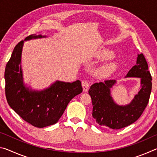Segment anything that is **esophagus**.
<instances>
[{
	"label": "esophagus",
	"mask_w": 157,
	"mask_h": 157,
	"mask_svg": "<svg viewBox=\"0 0 157 157\" xmlns=\"http://www.w3.org/2000/svg\"><path fill=\"white\" fill-rule=\"evenodd\" d=\"M82 88H83V91H87L89 89V82L87 80H83L82 82Z\"/></svg>",
	"instance_id": "obj_1"
}]
</instances>
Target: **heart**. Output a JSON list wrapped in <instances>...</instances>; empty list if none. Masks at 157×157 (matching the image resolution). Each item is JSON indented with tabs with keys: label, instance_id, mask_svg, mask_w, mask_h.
<instances>
[{
	"label": "heart",
	"instance_id": "heart-1",
	"mask_svg": "<svg viewBox=\"0 0 157 157\" xmlns=\"http://www.w3.org/2000/svg\"><path fill=\"white\" fill-rule=\"evenodd\" d=\"M100 57L102 59H109V58L113 57V52L106 50V51L102 52V54L100 55ZM116 67L117 65L115 62H109L105 63V64L100 66L98 69L96 74L100 78H107V77L110 76L115 71Z\"/></svg>",
	"mask_w": 157,
	"mask_h": 157
}]
</instances>
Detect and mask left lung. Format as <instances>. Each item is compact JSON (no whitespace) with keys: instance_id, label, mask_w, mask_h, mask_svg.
<instances>
[{"instance_id":"left-lung-1","label":"left lung","mask_w":157,"mask_h":157,"mask_svg":"<svg viewBox=\"0 0 157 157\" xmlns=\"http://www.w3.org/2000/svg\"><path fill=\"white\" fill-rule=\"evenodd\" d=\"M127 78H140L141 88L130 104L119 106L113 102L110 89L116 84L115 79L95 83L89 94L93 105L92 116L100 126L119 129L134 123L144 111L152 90V76L143 53L138 55L136 64L129 71Z\"/></svg>"}]
</instances>
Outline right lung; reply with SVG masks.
<instances>
[{"label":"right lung","mask_w":157,"mask_h":157,"mask_svg":"<svg viewBox=\"0 0 157 157\" xmlns=\"http://www.w3.org/2000/svg\"><path fill=\"white\" fill-rule=\"evenodd\" d=\"M41 34H31L25 40L41 38ZM24 41L14 47L5 66V95L9 105L25 121L42 128L57 123L64 112L69 102L82 92L81 82L70 83L57 81L49 88L33 91L23 83L21 57Z\"/></svg>","instance_id":"obj_1"}]
</instances>
